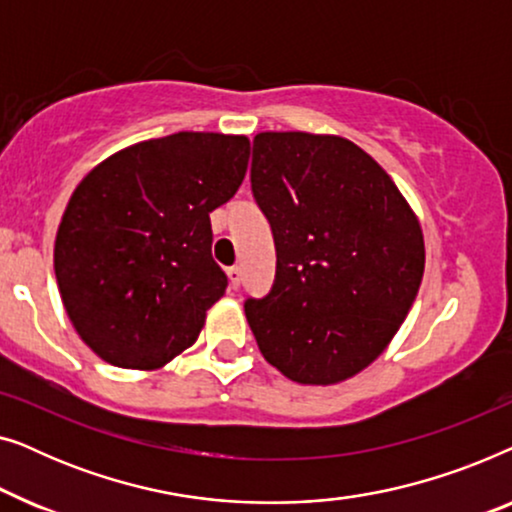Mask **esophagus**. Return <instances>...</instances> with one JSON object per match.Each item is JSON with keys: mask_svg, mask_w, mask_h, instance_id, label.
Returning <instances> with one entry per match:
<instances>
[{"mask_svg": "<svg viewBox=\"0 0 512 512\" xmlns=\"http://www.w3.org/2000/svg\"><path fill=\"white\" fill-rule=\"evenodd\" d=\"M226 275H228V284H230V289H233V291L240 289V282H242V270H240V268H228V270H226Z\"/></svg>", "mask_w": 512, "mask_h": 512, "instance_id": "34e87169", "label": "esophagus"}]
</instances>
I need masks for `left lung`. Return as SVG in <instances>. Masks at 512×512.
Returning <instances> with one entry per match:
<instances>
[{
  "instance_id": "1",
  "label": "left lung",
  "mask_w": 512,
  "mask_h": 512,
  "mask_svg": "<svg viewBox=\"0 0 512 512\" xmlns=\"http://www.w3.org/2000/svg\"><path fill=\"white\" fill-rule=\"evenodd\" d=\"M251 191L277 251L272 291L244 303L263 359L310 387L359 375L422 284L424 233L410 202L361 146L300 130L258 132Z\"/></svg>"
}]
</instances>
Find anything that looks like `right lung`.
<instances>
[{
  "instance_id": "1",
  "label": "right lung",
  "mask_w": 512,
  "mask_h": 512,
  "mask_svg": "<svg viewBox=\"0 0 512 512\" xmlns=\"http://www.w3.org/2000/svg\"><path fill=\"white\" fill-rule=\"evenodd\" d=\"M247 135L174 132L97 163L62 214L53 265L79 338L118 368L158 370L198 340L228 279L209 214L247 174Z\"/></svg>"
}]
</instances>
